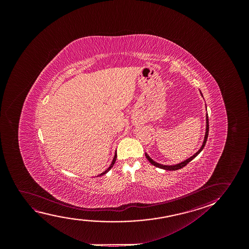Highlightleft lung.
<instances>
[{"label":"left lung","mask_w":249,"mask_h":249,"mask_svg":"<svg viewBox=\"0 0 249 249\" xmlns=\"http://www.w3.org/2000/svg\"><path fill=\"white\" fill-rule=\"evenodd\" d=\"M201 96H202V94H201ZM206 108H207V106H206ZM208 131H209V125H208V113H207V115H206V133H205L204 140H203V143H202V144H201V147L200 148V150H198L196 153L195 154V155H193V156L190 157V158H188V159H186V160H184V161H182V162H180V163L176 164V165H171V166L157 163V162H156L155 160H152V159H151V158H150V157L148 156V154L145 153V157H146L147 160H149L150 163L152 164V165H154V166H156L157 167H160V168H161V169H164V170L174 171L178 170V169H180V168H182V167H184V166H186V165H187V164L189 163L191 160H193L195 157H196L198 154L201 152V150H203L205 144H206V142H207V140H208Z\"/></svg>","instance_id":"1"}]
</instances>
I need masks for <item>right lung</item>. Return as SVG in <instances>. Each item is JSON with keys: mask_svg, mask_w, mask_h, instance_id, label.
Wrapping results in <instances>:
<instances>
[{"mask_svg": "<svg viewBox=\"0 0 249 249\" xmlns=\"http://www.w3.org/2000/svg\"><path fill=\"white\" fill-rule=\"evenodd\" d=\"M116 157H117V154H116V153H115V156H114V158H113L112 162H111V164H110V166H109V167H108V168H107V169H106V170L105 171L104 173L99 174V176H102V175H104V174H106V173H108V172H109V171L110 170V169H111V167H112L113 166H114V164H115V162H116Z\"/></svg>", "mask_w": 249, "mask_h": 249, "instance_id": "right-lung-1", "label": "right lung"}]
</instances>
